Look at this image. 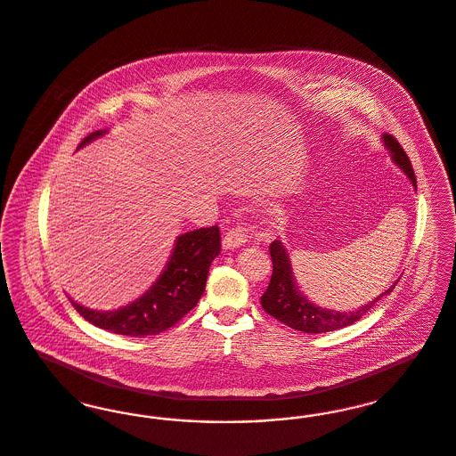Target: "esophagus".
Listing matches in <instances>:
<instances>
[{
	"mask_svg": "<svg viewBox=\"0 0 456 456\" xmlns=\"http://www.w3.org/2000/svg\"><path fill=\"white\" fill-rule=\"evenodd\" d=\"M247 241V235H245V230L241 228H233L230 230L224 239H223V248L224 250H232V248H239L243 243Z\"/></svg>",
	"mask_w": 456,
	"mask_h": 456,
	"instance_id": "1",
	"label": "esophagus"
}]
</instances>
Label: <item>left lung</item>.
I'll list each match as a JSON object with an SVG mask.
<instances>
[{
	"mask_svg": "<svg viewBox=\"0 0 456 456\" xmlns=\"http://www.w3.org/2000/svg\"><path fill=\"white\" fill-rule=\"evenodd\" d=\"M381 139H383L384 149L391 156V161L407 175L413 189L417 191V180H415L413 169L410 165V159H408L405 151L402 149V145L395 141V137H391L387 134L381 135ZM269 252H271V259H273V276H271L269 287L261 297L263 309L269 315H273L274 319L287 324L288 328H293V330L304 331V333H314V335L328 333V331H336V330L355 324L383 297L391 293L393 288L396 287V283H398V280H396L391 287L384 289L381 295H378L374 300L363 304L355 311H331V309L319 307L317 304L311 302L304 295V291L298 288L287 245L281 240H274L269 245Z\"/></svg>",
	"mask_w": 456,
	"mask_h": 456,
	"instance_id": "obj_1",
	"label": "left lung"
}]
</instances>
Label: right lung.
I'll return each instance as SVG.
<instances>
[{
  "instance_id": "right-lung-1",
  "label": "right lung",
  "mask_w": 456,
  "mask_h": 456,
  "mask_svg": "<svg viewBox=\"0 0 456 456\" xmlns=\"http://www.w3.org/2000/svg\"><path fill=\"white\" fill-rule=\"evenodd\" d=\"M106 134L108 130L93 132L80 142L77 151ZM219 252V228H199L176 237L168 263L159 278L134 302L113 311H96L69 298L75 311L101 330L132 338L159 335L197 305L204 293L211 263Z\"/></svg>"
}]
</instances>
